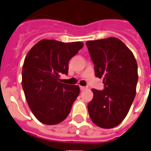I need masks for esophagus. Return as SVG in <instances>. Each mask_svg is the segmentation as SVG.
Returning a JSON list of instances; mask_svg holds the SVG:
<instances>
[{"mask_svg": "<svg viewBox=\"0 0 151 151\" xmlns=\"http://www.w3.org/2000/svg\"><path fill=\"white\" fill-rule=\"evenodd\" d=\"M80 89H81V91H84L86 89V87L84 86H80Z\"/></svg>", "mask_w": 151, "mask_h": 151, "instance_id": "34e87169", "label": "esophagus"}]
</instances>
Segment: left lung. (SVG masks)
I'll return each instance as SVG.
<instances>
[{"mask_svg": "<svg viewBox=\"0 0 151 151\" xmlns=\"http://www.w3.org/2000/svg\"><path fill=\"white\" fill-rule=\"evenodd\" d=\"M97 78L103 79L102 91L92 89L88 109L91 119L104 129L116 127L128 114L136 95L137 63L130 50L117 38L88 41Z\"/></svg>", "mask_w": 151, "mask_h": 151, "instance_id": "8db88e82", "label": "left lung"}]
</instances>
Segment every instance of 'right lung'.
Wrapping results in <instances>:
<instances>
[{"mask_svg":"<svg viewBox=\"0 0 151 151\" xmlns=\"http://www.w3.org/2000/svg\"><path fill=\"white\" fill-rule=\"evenodd\" d=\"M81 42L42 40L28 52L22 68V88L30 109L40 122L56 125L67 118L79 95L77 85L60 82L68 63L83 47Z\"/></svg>","mask_w":151,"mask_h":151,"instance_id":"right-lung-1","label":"right lung"}]
</instances>
